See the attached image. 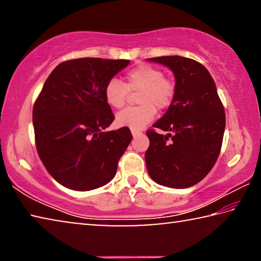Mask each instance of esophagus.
Returning <instances> with one entry per match:
<instances>
[{
    "label": "esophagus",
    "mask_w": 261,
    "mask_h": 261,
    "mask_svg": "<svg viewBox=\"0 0 261 261\" xmlns=\"http://www.w3.org/2000/svg\"><path fill=\"white\" fill-rule=\"evenodd\" d=\"M131 134H132V136H134V138H136V137H138L139 135H141V132L138 131V130H132L131 129Z\"/></svg>",
    "instance_id": "obj_1"
}]
</instances>
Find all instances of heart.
<instances>
[{"label":"heart","mask_w":261,"mask_h":261,"mask_svg":"<svg viewBox=\"0 0 261 261\" xmlns=\"http://www.w3.org/2000/svg\"><path fill=\"white\" fill-rule=\"evenodd\" d=\"M129 92H139L138 107L127 108L116 115V124L132 130H141L151 122L156 108H168L175 95V84L165 77L162 70L151 64H140L125 74V83L112 78L106 84L105 99L110 107L121 109L126 103Z\"/></svg>","instance_id":"b5f03b06"}]
</instances>
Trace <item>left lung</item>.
I'll return each instance as SVG.
<instances>
[{"label":"left lung","mask_w":261,"mask_h":261,"mask_svg":"<svg viewBox=\"0 0 261 261\" xmlns=\"http://www.w3.org/2000/svg\"><path fill=\"white\" fill-rule=\"evenodd\" d=\"M175 74V95L166 114L148 130L145 153L151 178L163 187L185 189L199 183L218 160L226 114L213 78L199 62L183 56L147 59Z\"/></svg>","instance_id":"obj_1"}]
</instances>
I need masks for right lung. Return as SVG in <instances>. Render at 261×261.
Here are the masks:
<instances>
[{
  "label": "right lung",
  "mask_w": 261,
  "mask_h": 261,
  "mask_svg": "<svg viewBox=\"0 0 261 261\" xmlns=\"http://www.w3.org/2000/svg\"><path fill=\"white\" fill-rule=\"evenodd\" d=\"M130 61L84 57L62 62L33 107L35 146L56 182L90 191L114 178L132 140L130 129L103 132L114 121L105 87Z\"/></svg>",
  "instance_id": "add662e5"
}]
</instances>
